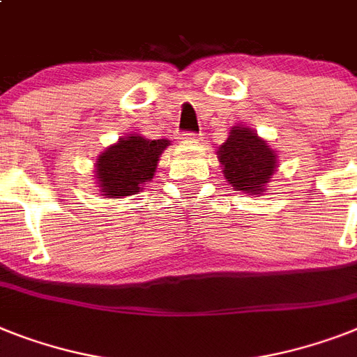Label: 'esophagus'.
I'll return each mask as SVG.
<instances>
[{"instance_id": "1", "label": "esophagus", "mask_w": 357, "mask_h": 357, "mask_svg": "<svg viewBox=\"0 0 357 357\" xmlns=\"http://www.w3.org/2000/svg\"><path fill=\"white\" fill-rule=\"evenodd\" d=\"M181 141H183V143H198V141H202V137H199V135H196V133H181Z\"/></svg>"}]
</instances>
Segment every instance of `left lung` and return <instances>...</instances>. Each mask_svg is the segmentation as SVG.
<instances>
[{
    "label": "left lung",
    "instance_id": "1",
    "mask_svg": "<svg viewBox=\"0 0 357 357\" xmlns=\"http://www.w3.org/2000/svg\"><path fill=\"white\" fill-rule=\"evenodd\" d=\"M227 183L240 192L260 196L268 192V183L279 167L277 150L269 146L253 128L236 124L216 152Z\"/></svg>",
    "mask_w": 357,
    "mask_h": 357
}]
</instances>
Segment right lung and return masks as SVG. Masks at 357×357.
Masks as SVG:
<instances>
[{
  "instance_id": "right-lung-1",
  "label": "right lung",
  "mask_w": 357,
  "mask_h": 357,
  "mask_svg": "<svg viewBox=\"0 0 357 357\" xmlns=\"http://www.w3.org/2000/svg\"><path fill=\"white\" fill-rule=\"evenodd\" d=\"M167 146L169 139H146L141 133H128L109 144L95 163V179L104 198H124L143 190Z\"/></svg>"
}]
</instances>
